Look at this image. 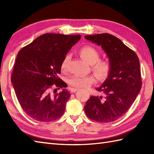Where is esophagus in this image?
Returning <instances> with one entry per match:
<instances>
[{
	"instance_id": "34e87169",
	"label": "esophagus",
	"mask_w": 154,
	"mask_h": 154,
	"mask_svg": "<svg viewBox=\"0 0 154 154\" xmlns=\"http://www.w3.org/2000/svg\"><path fill=\"white\" fill-rule=\"evenodd\" d=\"M78 90H79L78 89H74V88H72V89H71V90H70V92L71 93H74L76 92V91H77Z\"/></svg>"
}]
</instances>
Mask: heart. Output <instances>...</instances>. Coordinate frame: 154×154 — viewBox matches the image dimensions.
I'll return each mask as SVG.
<instances>
[{"mask_svg": "<svg viewBox=\"0 0 154 154\" xmlns=\"http://www.w3.org/2000/svg\"><path fill=\"white\" fill-rule=\"evenodd\" d=\"M79 54L81 57L91 65L92 70L100 80H104L109 77L111 70V65L109 61L99 60L100 55L94 48L90 45H85L81 48ZM69 60V55H65L61 63V69L62 71H66L67 65ZM96 81L93 75L87 76H78L73 75L68 79V83L72 87L75 89L87 88L90 87Z\"/></svg>", "mask_w": 154, "mask_h": 154, "instance_id": "heart-1", "label": "heart"}]
</instances>
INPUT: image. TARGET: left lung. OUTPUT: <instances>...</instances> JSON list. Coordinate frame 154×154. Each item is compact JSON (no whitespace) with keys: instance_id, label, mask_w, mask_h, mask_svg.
<instances>
[{"instance_id":"8db88e82","label":"left lung","mask_w":154,"mask_h":154,"mask_svg":"<svg viewBox=\"0 0 154 154\" xmlns=\"http://www.w3.org/2000/svg\"><path fill=\"white\" fill-rule=\"evenodd\" d=\"M100 45L109 58L110 73L96 90L100 96H91L84 107L87 116L101 123L119 119L129 110L142 87L138 55L119 38L109 34L85 36Z\"/></svg>"}]
</instances>
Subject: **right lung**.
I'll return each mask as SVG.
<instances>
[{
    "label": "right lung",
    "instance_id": "add662e5",
    "mask_svg": "<svg viewBox=\"0 0 154 154\" xmlns=\"http://www.w3.org/2000/svg\"><path fill=\"white\" fill-rule=\"evenodd\" d=\"M81 38L79 34H45L18 52L11 81L20 104L32 119L48 122L63 114L71 94L59 77L61 63Z\"/></svg>",
    "mask_w": 154,
    "mask_h": 154
}]
</instances>
